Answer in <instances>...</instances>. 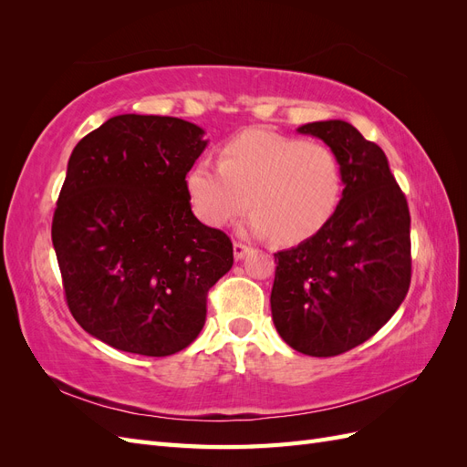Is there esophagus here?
I'll return each mask as SVG.
<instances>
[{
    "mask_svg": "<svg viewBox=\"0 0 467 467\" xmlns=\"http://www.w3.org/2000/svg\"><path fill=\"white\" fill-rule=\"evenodd\" d=\"M249 251H251L249 245H245L242 242H234V257H235V261H242Z\"/></svg>",
    "mask_w": 467,
    "mask_h": 467,
    "instance_id": "34e87169",
    "label": "esophagus"
}]
</instances>
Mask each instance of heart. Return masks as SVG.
Returning <instances> with one entry per match:
<instances>
[{"label": "heart", "mask_w": 467, "mask_h": 467, "mask_svg": "<svg viewBox=\"0 0 467 467\" xmlns=\"http://www.w3.org/2000/svg\"><path fill=\"white\" fill-rule=\"evenodd\" d=\"M194 214L210 228L232 223L247 206V230L298 244L335 214L343 192L337 153L321 142L249 130L222 148L220 165L199 161L187 175Z\"/></svg>", "instance_id": "heart-1"}]
</instances>
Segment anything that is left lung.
Here are the masks:
<instances>
[{"instance_id":"obj_1","label":"left lung","mask_w":467,"mask_h":467,"mask_svg":"<svg viewBox=\"0 0 467 467\" xmlns=\"http://www.w3.org/2000/svg\"><path fill=\"white\" fill-rule=\"evenodd\" d=\"M343 169V199L323 228L275 253L273 321L294 350L337 357L368 341L411 285V216L386 153L345 120L309 122Z\"/></svg>"}]
</instances>
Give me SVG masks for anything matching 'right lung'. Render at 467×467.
<instances>
[{
    "mask_svg": "<svg viewBox=\"0 0 467 467\" xmlns=\"http://www.w3.org/2000/svg\"><path fill=\"white\" fill-rule=\"evenodd\" d=\"M201 126L119 115L81 138L52 218L74 319L99 341L169 357L204 327L208 290L234 265L232 239L191 210Z\"/></svg>",
    "mask_w": 467,
    "mask_h": 467,
    "instance_id": "add662e5",
    "label": "right lung"
}]
</instances>
